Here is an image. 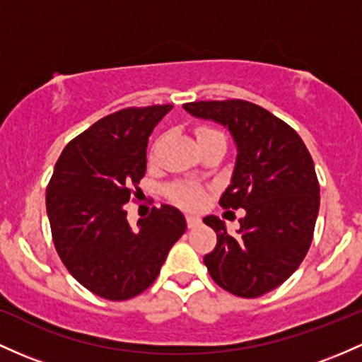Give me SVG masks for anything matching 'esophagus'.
<instances>
[{
  "mask_svg": "<svg viewBox=\"0 0 362 362\" xmlns=\"http://www.w3.org/2000/svg\"><path fill=\"white\" fill-rule=\"evenodd\" d=\"M185 220H187L189 228H194V226H197L201 223V218L196 216V214H187V216H185Z\"/></svg>",
  "mask_w": 362,
  "mask_h": 362,
  "instance_id": "1",
  "label": "esophagus"
}]
</instances>
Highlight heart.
Here are the masks:
<instances>
[{
    "label": "heart",
    "mask_w": 362,
    "mask_h": 362,
    "mask_svg": "<svg viewBox=\"0 0 362 362\" xmlns=\"http://www.w3.org/2000/svg\"><path fill=\"white\" fill-rule=\"evenodd\" d=\"M211 136H221V132H218L216 129H211V127H201V129H197V139ZM172 196L178 204L185 206V208H196V206H199L202 202V192L197 187H192V185H177L172 190Z\"/></svg>",
    "instance_id": "heart-1"
}]
</instances>
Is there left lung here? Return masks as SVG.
Returning <instances> with one entry per match:
<instances>
[{"mask_svg":"<svg viewBox=\"0 0 362 362\" xmlns=\"http://www.w3.org/2000/svg\"><path fill=\"white\" fill-rule=\"evenodd\" d=\"M184 110L228 129L237 148L223 208H244L237 233L225 221L206 216L218 244L204 264L221 288L233 296L259 297L299 268L311 245L320 184L315 163L299 134L261 106L242 99L197 101Z\"/></svg>","mask_w":362,"mask_h":362,"instance_id":"8db88e82","label":"left lung"}]
</instances>
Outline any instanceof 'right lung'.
I'll list each match as a JSON object with an SVG mask.
<instances>
[{
  "label": "right lung",
  "mask_w": 362,
  "mask_h": 362,
  "mask_svg": "<svg viewBox=\"0 0 362 362\" xmlns=\"http://www.w3.org/2000/svg\"><path fill=\"white\" fill-rule=\"evenodd\" d=\"M172 105L127 108L98 120L66 144L46 189V211L59 259L87 291L127 300L156 280L185 216L163 204L132 228L123 204L146 173L154 127Z\"/></svg>",
  "instance_id": "add662e5"
}]
</instances>
